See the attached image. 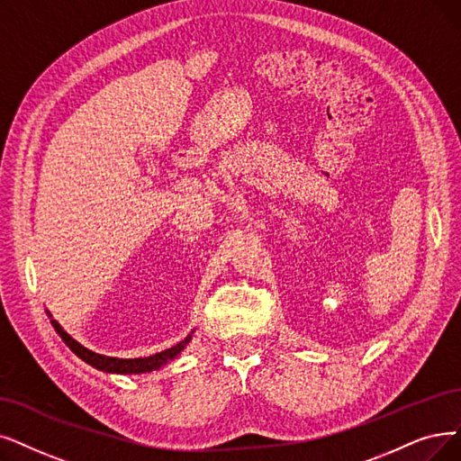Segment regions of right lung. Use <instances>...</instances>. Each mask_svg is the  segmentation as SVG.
Returning a JSON list of instances; mask_svg holds the SVG:
<instances>
[{"mask_svg": "<svg viewBox=\"0 0 461 461\" xmlns=\"http://www.w3.org/2000/svg\"><path fill=\"white\" fill-rule=\"evenodd\" d=\"M47 314L50 318V323H52L54 330H57V333L60 335V339L66 342V346L71 349L73 354H76L77 357H81L85 363L95 366V369L104 371V373H112V375H141V373L157 371V369H160V366L167 365L168 361H172L174 357H177L183 352V349H185V346L191 342L193 333H194V330H193V333L187 335L179 344H176V346H172L168 349H164V352L147 356V357L122 359V357H109V356H102V354L92 352V349L85 348L76 339L69 337L66 330L62 329V325L57 320H52L49 310H47Z\"/></svg>", "mask_w": 461, "mask_h": 461, "instance_id": "1", "label": "right lung"}]
</instances>
